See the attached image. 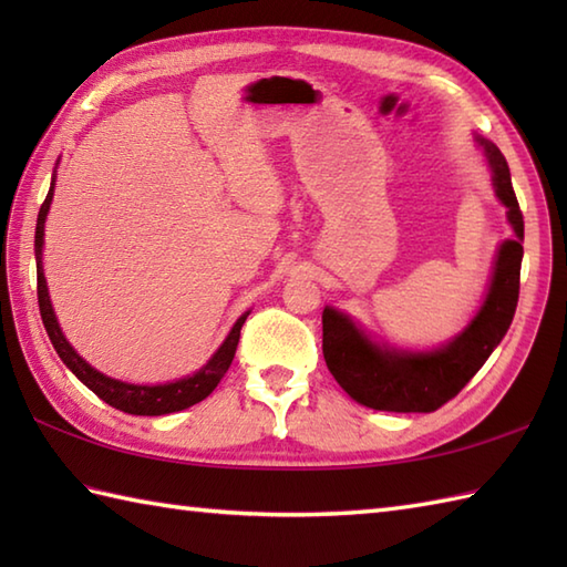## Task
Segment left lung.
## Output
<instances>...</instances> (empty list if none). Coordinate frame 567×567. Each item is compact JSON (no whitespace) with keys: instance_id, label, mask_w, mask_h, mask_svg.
I'll list each match as a JSON object with an SVG mask.
<instances>
[{"instance_id":"left-lung-1","label":"left lung","mask_w":567,"mask_h":567,"mask_svg":"<svg viewBox=\"0 0 567 567\" xmlns=\"http://www.w3.org/2000/svg\"><path fill=\"white\" fill-rule=\"evenodd\" d=\"M483 146L495 173L497 197L509 209L516 238L502 244L487 299L473 323L441 351L402 353L368 341L341 311L323 309V360L331 375L355 402L378 412H436L485 365L514 319L519 302L524 216L507 161L492 143L483 141Z\"/></svg>"}]
</instances>
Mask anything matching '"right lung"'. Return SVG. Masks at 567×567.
Returning <instances> with one entry per match:
<instances>
[{"label": "right lung", "instance_id": "obj_1", "mask_svg": "<svg viewBox=\"0 0 567 567\" xmlns=\"http://www.w3.org/2000/svg\"><path fill=\"white\" fill-rule=\"evenodd\" d=\"M51 199H53V185H51V189H48V197L41 204V212H39V221H35V275H39V287H35V290H39V309H41L43 327H45L48 339H51L60 360H63V363L72 372H75V375L84 384H87V388L97 394L100 400H104L114 409H122V412H126V414H134V416H161V414L183 412V409L207 400L216 384H219L221 378L226 375V370L234 363L236 346L240 339V327H244L248 315H244L234 323L231 333H228V339L221 343L219 351H216L209 363L204 365L199 372H195L192 378L148 388V384H126V382H118V380L102 375V372H97L92 365L84 363V360L75 351H72V346L65 341L63 331H60V327H58L51 299H48L41 250H43V224L48 216V207H51Z\"/></svg>", "mask_w": 567, "mask_h": 567}]
</instances>
